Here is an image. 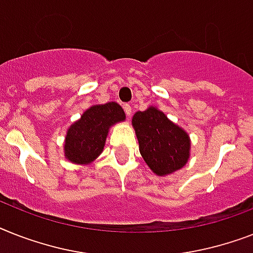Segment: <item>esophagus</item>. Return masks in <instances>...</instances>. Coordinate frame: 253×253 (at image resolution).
Masks as SVG:
<instances>
[{
	"mask_svg": "<svg viewBox=\"0 0 253 253\" xmlns=\"http://www.w3.org/2000/svg\"><path fill=\"white\" fill-rule=\"evenodd\" d=\"M123 109H125V113H126V114H127V117H130L131 116V112H132V110H131V105H130V104H125V105H123Z\"/></svg>",
	"mask_w": 253,
	"mask_h": 253,
	"instance_id": "esophagus-1",
	"label": "esophagus"
}]
</instances>
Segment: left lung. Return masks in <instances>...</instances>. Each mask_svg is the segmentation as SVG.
Returning <instances> with one entry per match:
<instances>
[{
    "mask_svg": "<svg viewBox=\"0 0 253 253\" xmlns=\"http://www.w3.org/2000/svg\"><path fill=\"white\" fill-rule=\"evenodd\" d=\"M139 149L147 165L157 175L174 173L190 157V139L180 127L156 108L137 112L132 117Z\"/></svg>",
    "mask_w": 253,
    "mask_h": 253,
    "instance_id": "left-lung-1",
    "label": "left lung"
}]
</instances>
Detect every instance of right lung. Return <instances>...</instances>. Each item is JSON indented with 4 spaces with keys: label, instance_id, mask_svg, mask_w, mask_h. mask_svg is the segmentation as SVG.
Listing matches in <instances>:
<instances>
[{
    "label": "right lung",
    "instance_id": "1",
    "mask_svg": "<svg viewBox=\"0 0 253 253\" xmlns=\"http://www.w3.org/2000/svg\"><path fill=\"white\" fill-rule=\"evenodd\" d=\"M125 120V112L117 102L94 105L84 112L70 127L65 143L66 159L75 164H89L104 149L109 127Z\"/></svg>",
    "mask_w": 253,
    "mask_h": 253
}]
</instances>
